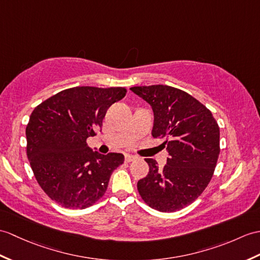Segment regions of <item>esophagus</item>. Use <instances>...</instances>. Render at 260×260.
Instances as JSON below:
<instances>
[{"instance_id": "1", "label": "esophagus", "mask_w": 260, "mask_h": 260, "mask_svg": "<svg viewBox=\"0 0 260 260\" xmlns=\"http://www.w3.org/2000/svg\"><path fill=\"white\" fill-rule=\"evenodd\" d=\"M135 159H136V156H134V155H129V154H126L125 155V161L131 162V161L135 160Z\"/></svg>"}]
</instances>
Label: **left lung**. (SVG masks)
<instances>
[{"mask_svg": "<svg viewBox=\"0 0 260 260\" xmlns=\"http://www.w3.org/2000/svg\"><path fill=\"white\" fill-rule=\"evenodd\" d=\"M154 113L152 135L165 140L166 165L146 158L149 172L137 189L152 208L172 213L191 204L206 188L219 155V127L213 114L182 89L167 85L132 87Z\"/></svg>", "mask_w": 260, "mask_h": 260, "instance_id": "left-lung-1", "label": "left lung"}]
</instances>
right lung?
Instances as JSON below:
<instances>
[{"instance_id": "add662e5", "label": "right lung", "mask_w": 260, "mask_h": 260, "mask_svg": "<svg viewBox=\"0 0 260 260\" xmlns=\"http://www.w3.org/2000/svg\"><path fill=\"white\" fill-rule=\"evenodd\" d=\"M123 87L76 86L64 89L34 108L26 126L27 158L39 185L65 208L84 209L105 194L120 153L100 154L86 140L101 131Z\"/></svg>"}]
</instances>
